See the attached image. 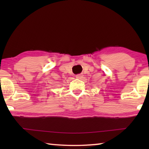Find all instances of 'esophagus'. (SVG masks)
I'll return each mask as SVG.
<instances>
[{
	"label": "esophagus",
	"mask_w": 149,
	"mask_h": 149,
	"mask_svg": "<svg viewBox=\"0 0 149 149\" xmlns=\"http://www.w3.org/2000/svg\"><path fill=\"white\" fill-rule=\"evenodd\" d=\"M77 78V79H81L83 77H84V75L83 74H77V75H76V77H75Z\"/></svg>",
	"instance_id": "obj_1"
}]
</instances>
